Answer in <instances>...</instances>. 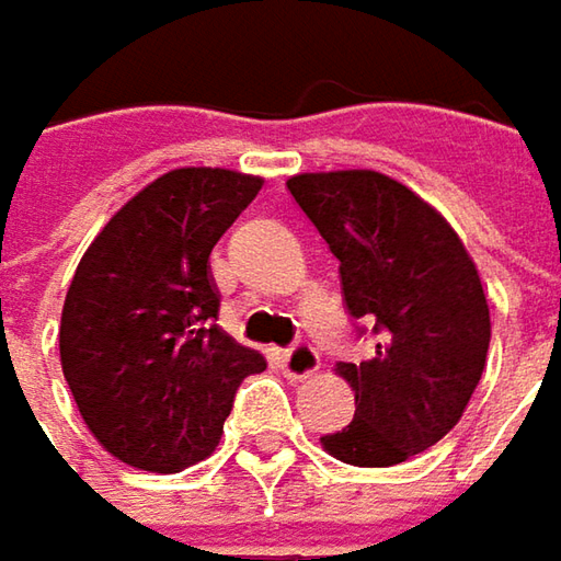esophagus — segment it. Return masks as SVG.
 <instances>
[{
	"mask_svg": "<svg viewBox=\"0 0 561 561\" xmlns=\"http://www.w3.org/2000/svg\"><path fill=\"white\" fill-rule=\"evenodd\" d=\"M320 367V354L310 342H295L288 352L282 354V370L288 379H307L317 374Z\"/></svg>",
	"mask_w": 561,
	"mask_h": 561,
	"instance_id": "esophagus-1",
	"label": "esophagus"
}]
</instances>
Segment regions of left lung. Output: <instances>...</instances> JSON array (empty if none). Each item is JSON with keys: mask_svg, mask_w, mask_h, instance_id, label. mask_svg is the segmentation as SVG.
I'll return each instance as SVG.
<instances>
[{"mask_svg": "<svg viewBox=\"0 0 561 561\" xmlns=\"http://www.w3.org/2000/svg\"><path fill=\"white\" fill-rule=\"evenodd\" d=\"M295 204L339 260L342 295L377 352L335 370L352 382L354 421L323 449L357 468H389L436 446L461 421L486 367L490 307L451 226L370 169L288 179Z\"/></svg>", "mask_w": 561, "mask_h": 561, "instance_id": "left-lung-1", "label": "left lung"}]
</instances>
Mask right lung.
I'll return each mask as SVG.
<instances>
[{"label": "right lung", "mask_w": 561, "mask_h": 561, "mask_svg": "<svg viewBox=\"0 0 561 561\" xmlns=\"http://www.w3.org/2000/svg\"><path fill=\"white\" fill-rule=\"evenodd\" d=\"M263 179L172 169L112 216L78 263L59 327L61 374L118 461L175 474L216 449L263 354L219 329L209 251Z\"/></svg>", "instance_id": "right-lung-1"}]
</instances>
